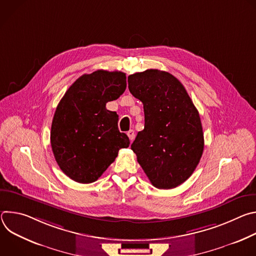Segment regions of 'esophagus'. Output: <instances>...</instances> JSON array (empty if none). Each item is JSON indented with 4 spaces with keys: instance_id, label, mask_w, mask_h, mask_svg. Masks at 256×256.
<instances>
[{
    "instance_id": "1",
    "label": "esophagus",
    "mask_w": 256,
    "mask_h": 256,
    "mask_svg": "<svg viewBox=\"0 0 256 256\" xmlns=\"http://www.w3.org/2000/svg\"><path fill=\"white\" fill-rule=\"evenodd\" d=\"M126 134H128V136L130 138V140H132L134 138V130H130L126 132Z\"/></svg>"
}]
</instances>
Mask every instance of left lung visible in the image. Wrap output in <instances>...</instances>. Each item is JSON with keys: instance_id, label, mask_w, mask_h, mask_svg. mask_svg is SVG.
I'll return each instance as SVG.
<instances>
[{"instance_id": "8db88e82", "label": "left lung", "mask_w": 256, "mask_h": 256, "mask_svg": "<svg viewBox=\"0 0 256 256\" xmlns=\"http://www.w3.org/2000/svg\"><path fill=\"white\" fill-rule=\"evenodd\" d=\"M128 81L144 114V128L132 150L155 188H174L190 177L204 152L198 109L184 86L168 72L146 70Z\"/></svg>"}]
</instances>
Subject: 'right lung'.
<instances>
[{
    "label": "right lung",
    "instance_id": "obj_1",
    "mask_svg": "<svg viewBox=\"0 0 256 256\" xmlns=\"http://www.w3.org/2000/svg\"><path fill=\"white\" fill-rule=\"evenodd\" d=\"M126 88L122 72L98 70L78 78L60 99L54 116L50 144L62 171L79 184L96 181L130 140L118 126V116L106 103Z\"/></svg>",
    "mask_w": 256,
    "mask_h": 256
}]
</instances>
